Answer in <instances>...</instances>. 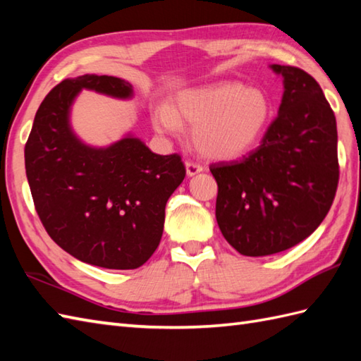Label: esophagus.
<instances>
[{
	"label": "esophagus",
	"instance_id": "1",
	"mask_svg": "<svg viewBox=\"0 0 361 361\" xmlns=\"http://www.w3.org/2000/svg\"><path fill=\"white\" fill-rule=\"evenodd\" d=\"M203 171V167L197 163H192V161H186V173L188 176H194L197 173H200Z\"/></svg>",
	"mask_w": 361,
	"mask_h": 361
}]
</instances>
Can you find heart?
I'll return each mask as SVG.
<instances>
[{
	"mask_svg": "<svg viewBox=\"0 0 361 361\" xmlns=\"http://www.w3.org/2000/svg\"><path fill=\"white\" fill-rule=\"evenodd\" d=\"M271 102L259 88L226 82L185 90L175 97L173 109L159 105L152 113L158 133L178 136L181 122L194 126V144L212 159H235L262 140L270 124Z\"/></svg>",
	"mask_w": 361,
	"mask_h": 361,
	"instance_id": "1",
	"label": "heart"
}]
</instances>
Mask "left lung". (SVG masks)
Here are the masks:
<instances>
[{
  "instance_id": "left-lung-1",
  "label": "left lung",
  "mask_w": 361,
  "mask_h": 361,
  "mask_svg": "<svg viewBox=\"0 0 361 361\" xmlns=\"http://www.w3.org/2000/svg\"><path fill=\"white\" fill-rule=\"evenodd\" d=\"M270 68L283 79L278 118L256 150L209 167L220 231L251 257L307 239L331 209L340 176L335 114L318 82L295 66Z\"/></svg>"
}]
</instances>
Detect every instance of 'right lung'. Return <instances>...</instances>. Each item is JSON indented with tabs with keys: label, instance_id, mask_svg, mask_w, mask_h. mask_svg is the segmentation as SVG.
Returning a JSON list of instances; mask_svg holds the SVG:
<instances>
[{
	"label": "right lung",
	"instance_id": "right-lung-1",
	"mask_svg": "<svg viewBox=\"0 0 361 361\" xmlns=\"http://www.w3.org/2000/svg\"><path fill=\"white\" fill-rule=\"evenodd\" d=\"M82 90L133 96L132 83L113 75L85 74L54 87L25 147L30 194L60 248L90 265L133 270L158 248L166 203L186 169L180 155H157L130 133L109 147L82 142L70 122Z\"/></svg>",
	"mask_w": 361,
	"mask_h": 361
}]
</instances>
